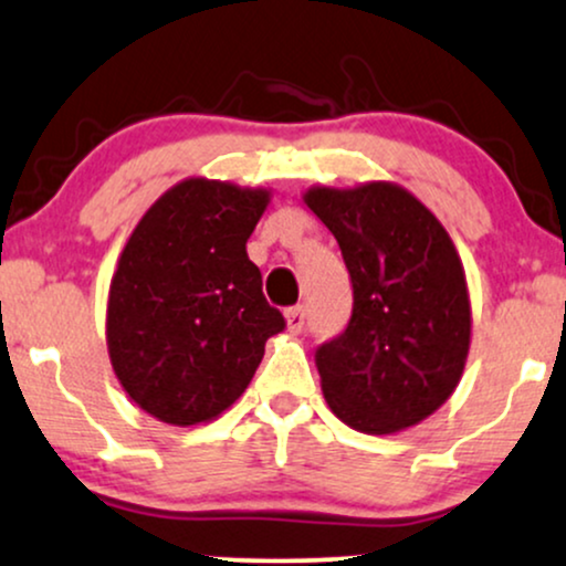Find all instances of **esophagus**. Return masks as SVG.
Here are the masks:
<instances>
[{
    "label": "esophagus",
    "mask_w": 566,
    "mask_h": 566,
    "mask_svg": "<svg viewBox=\"0 0 566 566\" xmlns=\"http://www.w3.org/2000/svg\"><path fill=\"white\" fill-rule=\"evenodd\" d=\"M304 321H307V310H304L302 304H296V307L285 310V323H289L291 334H298V331L304 328Z\"/></svg>",
    "instance_id": "1"
}]
</instances>
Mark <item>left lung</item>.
<instances>
[{"mask_svg": "<svg viewBox=\"0 0 566 566\" xmlns=\"http://www.w3.org/2000/svg\"><path fill=\"white\" fill-rule=\"evenodd\" d=\"M304 203L334 232L352 317L315 352L328 408L365 434H391L453 395L471 342L467 275L431 211L391 182L312 188Z\"/></svg>", "mask_w": 566, "mask_h": 566, "instance_id": "1", "label": "left lung"}]
</instances>
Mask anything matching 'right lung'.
<instances>
[{
	"label": "right lung",
	"mask_w": 566,
	"mask_h": 566,
	"mask_svg": "<svg viewBox=\"0 0 566 566\" xmlns=\"http://www.w3.org/2000/svg\"><path fill=\"white\" fill-rule=\"evenodd\" d=\"M268 203L262 188L192 177L126 241L111 281L108 355L126 395L158 421L192 427L228 410L285 328L245 254Z\"/></svg>",
	"instance_id": "right-lung-1"
}]
</instances>
